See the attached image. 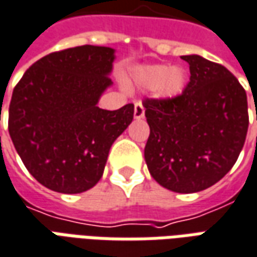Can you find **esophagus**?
Wrapping results in <instances>:
<instances>
[{"mask_svg":"<svg viewBox=\"0 0 257 257\" xmlns=\"http://www.w3.org/2000/svg\"><path fill=\"white\" fill-rule=\"evenodd\" d=\"M134 115L136 119H142V118H145V107H143V104H142L141 101L135 103Z\"/></svg>","mask_w":257,"mask_h":257,"instance_id":"34e87169","label":"esophagus"}]
</instances>
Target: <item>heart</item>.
I'll list each match as a JSON object with an SVG mask.
<instances>
[{
  "label": "heart",
  "mask_w": 257,
  "mask_h": 257,
  "mask_svg": "<svg viewBox=\"0 0 257 257\" xmlns=\"http://www.w3.org/2000/svg\"><path fill=\"white\" fill-rule=\"evenodd\" d=\"M135 80L142 87L156 89L161 97L172 98L184 91L186 78L181 68L170 69L168 65H146L136 69Z\"/></svg>",
  "instance_id": "heart-1"
}]
</instances>
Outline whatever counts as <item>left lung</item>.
I'll return each instance as SVG.
<instances>
[{
  "label": "left lung",
  "mask_w": 257,
  "mask_h": 257,
  "mask_svg": "<svg viewBox=\"0 0 257 257\" xmlns=\"http://www.w3.org/2000/svg\"><path fill=\"white\" fill-rule=\"evenodd\" d=\"M191 79L182 94L146 98L150 135L147 168L161 186L178 193L207 189L232 168L247 134L246 91L225 66L182 55Z\"/></svg>",
  "instance_id": "1"
}]
</instances>
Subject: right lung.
<instances>
[{"instance_id": "right-lung-1", "label": "right lung", "mask_w": 257, "mask_h": 257, "mask_svg": "<svg viewBox=\"0 0 257 257\" xmlns=\"http://www.w3.org/2000/svg\"><path fill=\"white\" fill-rule=\"evenodd\" d=\"M115 50L79 46L36 61L14 89L8 131L28 171L60 193H80L103 175L111 145L134 119V104L97 107L112 85Z\"/></svg>"}]
</instances>
